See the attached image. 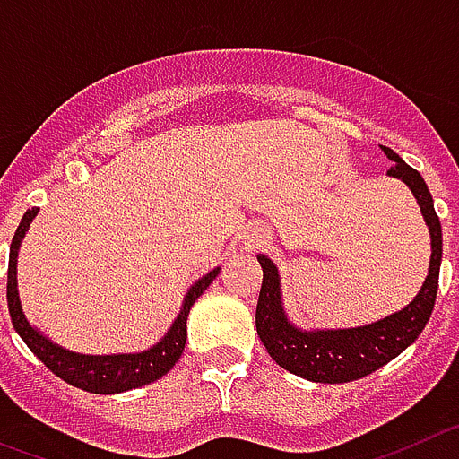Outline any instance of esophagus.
Segmentation results:
<instances>
[{"label":"esophagus","instance_id":"1","mask_svg":"<svg viewBox=\"0 0 459 459\" xmlns=\"http://www.w3.org/2000/svg\"><path fill=\"white\" fill-rule=\"evenodd\" d=\"M265 238H268V230L261 229V226H254V229H249V233L245 235L247 249H258V247L265 242Z\"/></svg>","mask_w":459,"mask_h":459}]
</instances>
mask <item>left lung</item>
Returning a JSON list of instances; mask_svg holds the SVG:
<instances>
[{
  "mask_svg": "<svg viewBox=\"0 0 459 459\" xmlns=\"http://www.w3.org/2000/svg\"><path fill=\"white\" fill-rule=\"evenodd\" d=\"M385 157L393 159L388 175L404 182L413 191L420 212L429 226L432 238V258H429V273L420 293L413 298L411 305H406L402 312L385 316L365 328L351 330H314L302 333L289 324L281 309L279 296V274L274 263L268 256H258L263 268V284L256 305V330L263 346L270 353L279 368L289 369L296 377L318 381V384H346L356 378L368 377L384 368L409 344L418 340V334L425 330V324L432 316L437 289H439L441 268V224L434 212L432 194L416 169L390 147H384Z\"/></svg>",
  "mask_w": 459,
  "mask_h": 459,
  "instance_id": "obj_1",
  "label": "left lung"
}]
</instances>
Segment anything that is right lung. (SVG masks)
Here are the masks:
<instances>
[{
  "instance_id": "obj_1",
  "label": "right lung",
  "mask_w": 459,
  "mask_h": 459,
  "mask_svg": "<svg viewBox=\"0 0 459 459\" xmlns=\"http://www.w3.org/2000/svg\"><path fill=\"white\" fill-rule=\"evenodd\" d=\"M37 207L27 210L22 221H20L18 230H15L13 240H11V254H9V281H6V300H9V314L11 324H13L15 333L22 337L30 351L39 360L46 365L53 374H57L62 381L75 385V388L87 390V393H97V395H113V393H125L131 388H141V385L152 384L163 374H169L173 365L180 360L182 351H185L186 342V316H189L191 305L196 302L207 286L212 284L214 277L219 274V268L212 273L198 279L196 284L191 286L189 293L185 298L180 316L175 318L173 328L169 334L159 342L152 349L143 351V353H129V356H81L74 351H66L62 346H55L53 342H48L41 333L31 328L27 324L22 307H20L18 298V279H15V258H18L20 240L25 238V230L30 229L31 219L37 217Z\"/></svg>"
}]
</instances>
